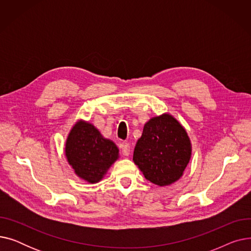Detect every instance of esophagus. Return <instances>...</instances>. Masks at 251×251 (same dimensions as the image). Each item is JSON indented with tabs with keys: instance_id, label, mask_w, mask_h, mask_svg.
Here are the masks:
<instances>
[{
	"instance_id": "esophagus-1",
	"label": "esophagus",
	"mask_w": 251,
	"mask_h": 251,
	"mask_svg": "<svg viewBox=\"0 0 251 251\" xmlns=\"http://www.w3.org/2000/svg\"><path fill=\"white\" fill-rule=\"evenodd\" d=\"M121 151H122L123 155H126V156L129 155L130 154V146H129V143L123 142L121 144Z\"/></svg>"
}]
</instances>
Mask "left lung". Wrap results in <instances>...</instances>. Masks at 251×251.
<instances>
[{
  "instance_id": "left-lung-1",
  "label": "left lung",
  "mask_w": 251,
  "mask_h": 251,
  "mask_svg": "<svg viewBox=\"0 0 251 251\" xmlns=\"http://www.w3.org/2000/svg\"><path fill=\"white\" fill-rule=\"evenodd\" d=\"M191 152L187 131L176 118L165 113L144 124L133 162L146 179L157 186H168L183 176Z\"/></svg>"
}]
</instances>
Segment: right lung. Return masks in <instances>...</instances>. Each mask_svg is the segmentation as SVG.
<instances>
[{"instance_id": "1", "label": "right lung", "mask_w": 251, "mask_h": 251, "mask_svg": "<svg viewBox=\"0 0 251 251\" xmlns=\"http://www.w3.org/2000/svg\"><path fill=\"white\" fill-rule=\"evenodd\" d=\"M65 155L79 178L95 184L119 159V149L91 123L78 120L66 139Z\"/></svg>"}]
</instances>
